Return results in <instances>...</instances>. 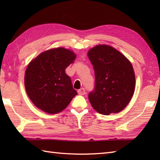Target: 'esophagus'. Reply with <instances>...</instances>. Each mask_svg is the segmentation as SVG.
I'll return each mask as SVG.
<instances>
[{"instance_id": "1", "label": "esophagus", "mask_w": 160, "mask_h": 160, "mask_svg": "<svg viewBox=\"0 0 160 160\" xmlns=\"http://www.w3.org/2000/svg\"><path fill=\"white\" fill-rule=\"evenodd\" d=\"M78 93L79 95H81V96H83V95H84L86 93L85 92V89H84V88H82V89H80L78 91Z\"/></svg>"}]
</instances>
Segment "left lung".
<instances>
[{
  "mask_svg": "<svg viewBox=\"0 0 160 160\" xmlns=\"http://www.w3.org/2000/svg\"><path fill=\"white\" fill-rule=\"evenodd\" d=\"M88 57L95 71V87L89 100L98 113H117L127 106L133 96L135 78L131 63L113 47L99 45Z\"/></svg>",
  "mask_w": 160,
  "mask_h": 160,
  "instance_id": "obj_1",
  "label": "left lung"
}]
</instances>
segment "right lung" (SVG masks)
Instances as JSON below:
<instances>
[{
	"label": "right lung",
	"instance_id": "obj_1",
	"mask_svg": "<svg viewBox=\"0 0 160 160\" xmlns=\"http://www.w3.org/2000/svg\"><path fill=\"white\" fill-rule=\"evenodd\" d=\"M73 52L62 47L45 51L25 71V86L36 107L49 114L64 109L77 95L65 69L74 62Z\"/></svg>",
	"mask_w": 160,
	"mask_h": 160
}]
</instances>
